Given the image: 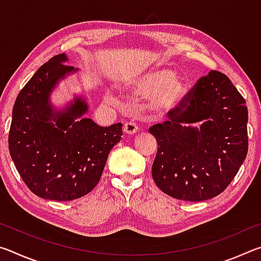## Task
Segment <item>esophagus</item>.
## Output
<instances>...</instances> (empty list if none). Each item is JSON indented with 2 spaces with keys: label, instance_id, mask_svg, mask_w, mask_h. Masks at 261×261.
<instances>
[{
  "label": "esophagus",
  "instance_id": "34e87169",
  "mask_svg": "<svg viewBox=\"0 0 261 261\" xmlns=\"http://www.w3.org/2000/svg\"><path fill=\"white\" fill-rule=\"evenodd\" d=\"M137 130H138V126H137L135 123L132 122H127L124 124V126H123V131H124V134L126 135H135Z\"/></svg>",
  "mask_w": 261,
  "mask_h": 261
}]
</instances>
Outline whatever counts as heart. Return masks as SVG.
I'll return each instance as SVG.
<instances>
[{
    "mask_svg": "<svg viewBox=\"0 0 261 261\" xmlns=\"http://www.w3.org/2000/svg\"><path fill=\"white\" fill-rule=\"evenodd\" d=\"M125 90L136 99H146V109L154 117L161 118L175 113L189 95V84L173 70L152 68L140 72L125 83ZM106 98L114 101L110 92Z\"/></svg>",
    "mask_w": 261,
    "mask_h": 261,
    "instance_id": "1",
    "label": "heart"
}]
</instances>
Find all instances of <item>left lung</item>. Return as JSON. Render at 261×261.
Instances as JSON below:
<instances>
[{
    "instance_id": "8db88e82",
    "label": "left lung",
    "mask_w": 261,
    "mask_h": 261,
    "mask_svg": "<svg viewBox=\"0 0 261 261\" xmlns=\"http://www.w3.org/2000/svg\"><path fill=\"white\" fill-rule=\"evenodd\" d=\"M169 117L149 129L158 141L154 182L179 200L202 201L219 196L247 154L244 98L226 74L211 71Z\"/></svg>"
}]
</instances>
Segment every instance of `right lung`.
Returning <instances> with one entry per match:
<instances>
[{"instance_id": "right-lung-1", "label": "right lung", "mask_w": 261, "mask_h": 261, "mask_svg": "<svg viewBox=\"0 0 261 261\" xmlns=\"http://www.w3.org/2000/svg\"><path fill=\"white\" fill-rule=\"evenodd\" d=\"M60 54L43 64L17 96L9 132V152L28 188L38 197L69 201L99 183L122 123L100 126L86 118L82 95L56 108L50 96L62 81L77 73Z\"/></svg>"}]
</instances>
